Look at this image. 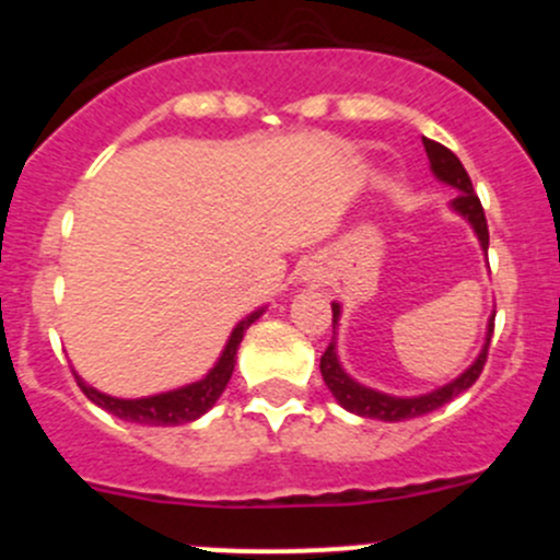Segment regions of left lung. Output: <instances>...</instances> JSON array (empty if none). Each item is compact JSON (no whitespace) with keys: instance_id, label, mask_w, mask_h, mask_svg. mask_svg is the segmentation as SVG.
<instances>
[{"instance_id":"8db88e82","label":"left lung","mask_w":560,"mask_h":560,"mask_svg":"<svg viewBox=\"0 0 560 560\" xmlns=\"http://www.w3.org/2000/svg\"><path fill=\"white\" fill-rule=\"evenodd\" d=\"M422 145H425L433 173H436L444 184L455 186V189L460 191V195L453 200V208L460 213V217H466L468 222H471L474 233L479 235V244H482L485 252H488V244H490L488 219H485L482 202H479V197L474 195V186H471V178H468L466 167L460 165V160H457L447 145L436 143V140H428V138H422ZM336 322H338V306H332V327H336ZM490 336H493V319H490V325H488V343H485V349H482V354L477 358V363H474L466 374L457 376L455 382H450L447 387L436 389V393L420 395V398H393V395L376 393V389H369V387L358 385L354 380H349V376L343 374L341 365H338L336 341L327 343V349L322 352L319 371H322V380H325V385L330 387V393L336 395L338 404H341L343 409L352 411V415L374 417V420H385V422L411 420V417H422V415H428V411H436L439 406L450 404V400L457 398L463 389H468L474 382L479 380L485 363H488Z\"/></svg>"}]
</instances>
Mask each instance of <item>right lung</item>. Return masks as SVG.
Instances as JSON below:
<instances>
[{
    "mask_svg": "<svg viewBox=\"0 0 560 560\" xmlns=\"http://www.w3.org/2000/svg\"><path fill=\"white\" fill-rule=\"evenodd\" d=\"M257 316L259 314H252L248 319H244L238 327H235L228 347H224L222 358H219V363L213 365L211 374H208L202 382H195V385L189 387L173 389V393L151 395V398L121 400V398H110V395L97 393V389L89 387L86 382H81L78 376L75 382L92 404L103 406L105 411L116 415L118 420L138 422V425H184V422H191L200 415H206V411L217 404L219 395L224 393V387H228L230 376H233V369H235V352H238L241 341H244V332L248 330V325H252Z\"/></svg>",
    "mask_w": 560,
    "mask_h": 560,
    "instance_id": "1",
    "label": "right lung"
}]
</instances>
